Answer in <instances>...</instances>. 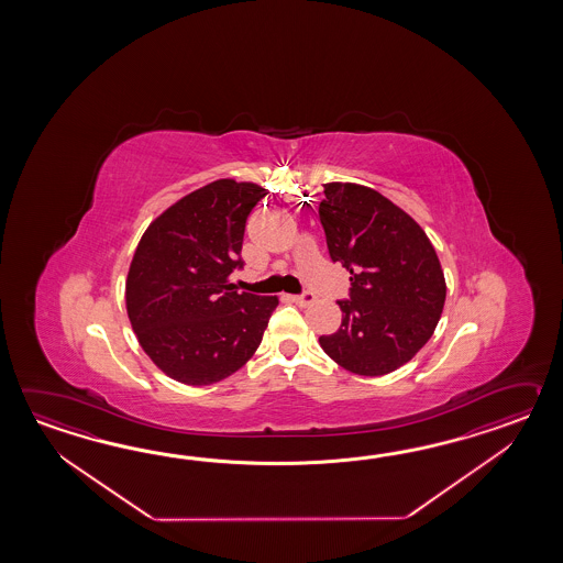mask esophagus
<instances>
[{"label":"esophagus","mask_w":563,"mask_h":563,"mask_svg":"<svg viewBox=\"0 0 563 563\" xmlns=\"http://www.w3.org/2000/svg\"><path fill=\"white\" fill-rule=\"evenodd\" d=\"M294 301L298 303V306H311L313 301H316V296L313 294H310V291H303V294H299V296H294Z\"/></svg>","instance_id":"1"}]
</instances>
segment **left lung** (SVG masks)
<instances>
[{"label": "left lung", "instance_id": "left-lung-1", "mask_svg": "<svg viewBox=\"0 0 563 563\" xmlns=\"http://www.w3.org/2000/svg\"><path fill=\"white\" fill-rule=\"evenodd\" d=\"M320 221L332 262L350 272V299L338 301V332L323 352L347 372L384 376L429 342L446 284L431 240L384 195L356 183H325Z\"/></svg>", "mask_w": 563, "mask_h": 563}]
</instances>
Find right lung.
<instances>
[{"label":"right lung","instance_id":"add662e5","mask_svg":"<svg viewBox=\"0 0 563 563\" xmlns=\"http://www.w3.org/2000/svg\"><path fill=\"white\" fill-rule=\"evenodd\" d=\"M267 195L255 183L219 179L156 217L136 245L126 311L146 356L177 383L216 384L262 344L276 296L238 294L245 221Z\"/></svg>","mask_w":563,"mask_h":563}]
</instances>
